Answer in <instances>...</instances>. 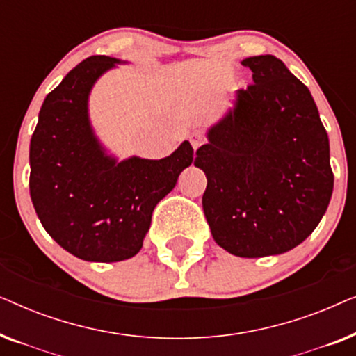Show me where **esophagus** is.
Here are the masks:
<instances>
[{"instance_id":"obj_1","label":"esophagus","mask_w":356,"mask_h":356,"mask_svg":"<svg viewBox=\"0 0 356 356\" xmlns=\"http://www.w3.org/2000/svg\"><path fill=\"white\" fill-rule=\"evenodd\" d=\"M189 143H191L193 149L196 150V149L199 147V145L202 144V134L199 133V131H194V133L189 134Z\"/></svg>"}]
</instances>
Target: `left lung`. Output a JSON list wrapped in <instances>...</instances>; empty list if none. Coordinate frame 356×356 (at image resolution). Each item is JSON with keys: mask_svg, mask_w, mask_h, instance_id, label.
Masks as SVG:
<instances>
[{"mask_svg": "<svg viewBox=\"0 0 356 356\" xmlns=\"http://www.w3.org/2000/svg\"><path fill=\"white\" fill-rule=\"evenodd\" d=\"M252 84L209 129L194 165L207 177L202 207L213 240L240 257L282 254L303 243L334 189L329 138L311 92L272 55L241 61Z\"/></svg>", "mask_w": 356, "mask_h": 356, "instance_id": "8db88e82", "label": "left lung"}]
</instances>
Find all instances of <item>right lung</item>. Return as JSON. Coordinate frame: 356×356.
Segmentation results:
<instances>
[{
    "mask_svg": "<svg viewBox=\"0 0 356 356\" xmlns=\"http://www.w3.org/2000/svg\"><path fill=\"white\" fill-rule=\"evenodd\" d=\"M120 60L87 58L43 102L31 139L32 204L42 225L67 252L84 261L116 262L136 256L160 199L193 162L188 140L170 157L105 155L87 116L89 92Z\"/></svg>",
    "mask_w": 356,
    "mask_h": 356,
    "instance_id": "obj_1",
    "label": "right lung"
}]
</instances>
